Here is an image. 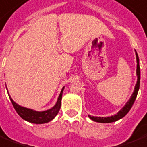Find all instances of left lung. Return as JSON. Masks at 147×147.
<instances>
[{
  "label": "left lung",
  "instance_id": "obj_1",
  "mask_svg": "<svg viewBox=\"0 0 147 147\" xmlns=\"http://www.w3.org/2000/svg\"><path fill=\"white\" fill-rule=\"evenodd\" d=\"M136 61H137V69H136V75H137V82L135 86V89L133 92V95L131 96L130 99L127 102V103L125 105V106L121 109L118 113L114 116H109V117H97V116H88V117L91 119L92 120L95 121V122H98V123H113L115 121H117L123 117L126 116V114L128 113V112L132 108L134 102L136 100L137 93H138L139 88H140V63H139V57L136 51Z\"/></svg>",
  "mask_w": 147,
  "mask_h": 147
}]
</instances>
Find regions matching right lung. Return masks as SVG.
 <instances>
[{"label":"right lung","mask_w":147,"mask_h":147,"mask_svg":"<svg viewBox=\"0 0 147 147\" xmlns=\"http://www.w3.org/2000/svg\"><path fill=\"white\" fill-rule=\"evenodd\" d=\"M63 90L64 87L61 89V93L59 95L58 101H57L55 106L49 110L43 111V112H37V111L32 110L30 109L22 107V106L15 103L10 96H9V98L13 104L14 109L16 110L18 114L23 119L28 121V122H30V123H35V124H42V123H49L51 120H52L55 117L56 115L58 114L59 109L61 108V100Z\"/></svg>","instance_id":"right-lung-1"}]
</instances>
